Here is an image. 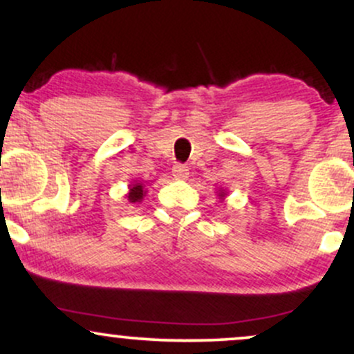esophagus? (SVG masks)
<instances>
[{
    "mask_svg": "<svg viewBox=\"0 0 354 354\" xmlns=\"http://www.w3.org/2000/svg\"><path fill=\"white\" fill-rule=\"evenodd\" d=\"M173 176H174V180H186V178L189 176L188 166L181 165V163L174 165L173 166Z\"/></svg>",
    "mask_w": 354,
    "mask_h": 354,
    "instance_id": "1",
    "label": "esophagus"
}]
</instances>
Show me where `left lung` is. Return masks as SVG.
Wrapping results in <instances>:
<instances>
[{
	"label": "left lung",
	"instance_id": "8db88e82",
	"mask_svg": "<svg viewBox=\"0 0 354 354\" xmlns=\"http://www.w3.org/2000/svg\"><path fill=\"white\" fill-rule=\"evenodd\" d=\"M225 194H226L225 191H221V193H219V198H225Z\"/></svg>",
	"mask_w": 354,
	"mask_h": 354
}]
</instances>
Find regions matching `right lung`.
I'll use <instances>...</instances> for the list:
<instances>
[{
  "mask_svg": "<svg viewBox=\"0 0 354 354\" xmlns=\"http://www.w3.org/2000/svg\"><path fill=\"white\" fill-rule=\"evenodd\" d=\"M146 191L143 183H135V185H129V193L126 194L129 203H141L143 201Z\"/></svg>",
  "mask_w": 354,
  "mask_h": 354,
  "instance_id": "right-lung-1",
  "label": "right lung"
}]
</instances>
